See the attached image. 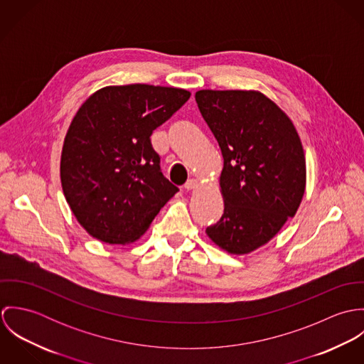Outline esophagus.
<instances>
[{
  "label": "esophagus",
  "mask_w": 364,
  "mask_h": 364,
  "mask_svg": "<svg viewBox=\"0 0 364 364\" xmlns=\"http://www.w3.org/2000/svg\"><path fill=\"white\" fill-rule=\"evenodd\" d=\"M199 186V182L196 181V179H189L186 183H185V189H188V191H192V189H196Z\"/></svg>",
  "instance_id": "obj_1"
}]
</instances>
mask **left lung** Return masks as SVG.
I'll return each mask as SVG.
<instances>
[{
    "label": "left lung",
    "instance_id": "1",
    "mask_svg": "<svg viewBox=\"0 0 364 364\" xmlns=\"http://www.w3.org/2000/svg\"><path fill=\"white\" fill-rule=\"evenodd\" d=\"M221 150L224 214L206 228L232 255L267 244L294 217L306 192L307 169L290 117L259 91L200 90L195 95Z\"/></svg>",
    "mask_w": 364,
    "mask_h": 364
}]
</instances>
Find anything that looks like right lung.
<instances>
[{
  "label": "right lung",
  "mask_w": 364,
  "mask_h": 364,
  "mask_svg": "<svg viewBox=\"0 0 364 364\" xmlns=\"http://www.w3.org/2000/svg\"><path fill=\"white\" fill-rule=\"evenodd\" d=\"M191 98L182 88L110 85L80 106L67 130L60 178L77 221L106 244H132L178 192L150 136Z\"/></svg>",
  "instance_id": "add662e5"
}]
</instances>
